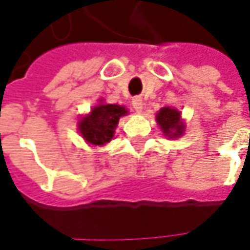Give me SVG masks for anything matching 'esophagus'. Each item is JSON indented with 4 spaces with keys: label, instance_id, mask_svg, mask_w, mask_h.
<instances>
[{
    "label": "esophagus",
    "instance_id": "obj_1",
    "mask_svg": "<svg viewBox=\"0 0 250 250\" xmlns=\"http://www.w3.org/2000/svg\"><path fill=\"white\" fill-rule=\"evenodd\" d=\"M132 105H133V108L138 111V112H140V111L143 110V100L140 97H135L132 100Z\"/></svg>",
    "mask_w": 250,
    "mask_h": 250
}]
</instances>
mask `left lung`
Listing matches in <instances>:
<instances>
[{"label":"left lung","instance_id":"1","mask_svg":"<svg viewBox=\"0 0 250 250\" xmlns=\"http://www.w3.org/2000/svg\"><path fill=\"white\" fill-rule=\"evenodd\" d=\"M156 121L163 130V133L169 139L179 138L185 132L184 121L181 120V112L175 108H171V107L161 108L156 115Z\"/></svg>","mask_w":250,"mask_h":250}]
</instances>
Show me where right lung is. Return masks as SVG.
Here are the masks:
<instances>
[{"mask_svg": "<svg viewBox=\"0 0 250 250\" xmlns=\"http://www.w3.org/2000/svg\"><path fill=\"white\" fill-rule=\"evenodd\" d=\"M128 110L118 104H100L91 108L90 114L78 122V129L87 143L103 146L114 138V132L121 117L126 115Z\"/></svg>", "mask_w": 250, "mask_h": 250, "instance_id": "1", "label": "right lung"}]
</instances>
